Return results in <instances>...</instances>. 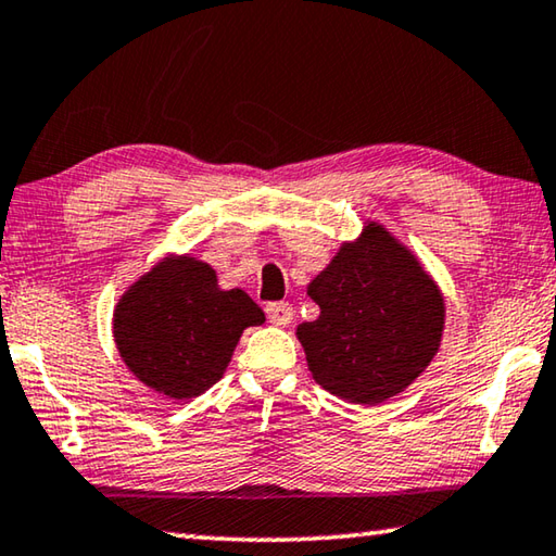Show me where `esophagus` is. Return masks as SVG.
Wrapping results in <instances>:
<instances>
[{
  "label": "esophagus",
  "instance_id": "esophagus-1",
  "mask_svg": "<svg viewBox=\"0 0 556 556\" xmlns=\"http://www.w3.org/2000/svg\"><path fill=\"white\" fill-rule=\"evenodd\" d=\"M264 312H267V319L277 326H289L294 319L292 304H287V302H271L264 306Z\"/></svg>",
  "mask_w": 556,
  "mask_h": 556
}]
</instances>
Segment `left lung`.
I'll return each mask as SVG.
<instances>
[{"label": "left lung", "instance_id": "obj_1", "mask_svg": "<svg viewBox=\"0 0 556 556\" xmlns=\"http://www.w3.org/2000/svg\"><path fill=\"white\" fill-rule=\"evenodd\" d=\"M319 319L296 326L314 381L378 405L416 381L443 337L445 302L410 250L368 223L306 287Z\"/></svg>", "mask_w": 556, "mask_h": 556}]
</instances>
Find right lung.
Returning a JSON list of instances; mask_svg holds the SVG:
<instances>
[{
    "label": "right lung",
    "instance_id": "right-lung-1",
    "mask_svg": "<svg viewBox=\"0 0 556 556\" xmlns=\"http://www.w3.org/2000/svg\"><path fill=\"white\" fill-rule=\"evenodd\" d=\"M262 321L264 312L242 289L217 287L210 264L165 257L121 296L113 339L138 381L188 401L223 378L242 331Z\"/></svg>",
    "mask_w": 556,
    "mask_h": 556
}]
</instances>
